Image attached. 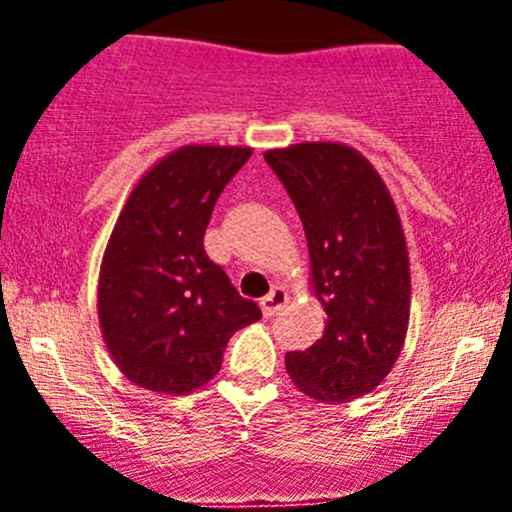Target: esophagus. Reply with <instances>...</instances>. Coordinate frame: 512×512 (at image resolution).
<instances>
[{"mask_svg": "<svg viewBox=\"0 0 512 512\" xmlns=\"http://www.w3.org/2000/svg\"><path fill=\"white\" fill-rule=\"evenodd\" d=\"M287 302H289L287 289H284V287H274L269 292V295H266L264 300H261V310H264L266 318H271V315H277V312L282 310V307L287 305Z\"/></svg>", "mask_w": 512, "mask_h": 512, "instance_id": "34e87169", "label": "esophagus"}]
</instances>
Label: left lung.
Wrapping results in <instances>:
<instances>
[{
  "label": "left lung",
  "instance_id": "1",
  "mask_svg": "<svg viewBox=\"0 0 512 512\" xmlns=\"http://www.w3.org/2000/svg\"><path fill=\"white\" fill-rule=\"evenodd\" d=\"M305 225L310 287L323 305L318 343L284 356L297 390L348 402L377 390L392 372L410 323V259L390 189L346 143L271 148Z\"/></svg>",
  "mask_w": 512,
  "mask_h": 512
}]
</instances>
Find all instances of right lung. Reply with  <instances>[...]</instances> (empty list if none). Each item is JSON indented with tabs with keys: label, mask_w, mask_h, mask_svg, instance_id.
<instances>
[{
	"label": "right lung",
	"mask_w": 512,
	"mask_h": 512,
	"mask_svg": "<svg viewBox=\"0 0 512 512\" xmlns=\"http://www.w3.org/2000/svg\"><path fill=\"white\" fill-rule=\"evenodd\" d=\"M241 146H182L140 176L104 248L97 284L102 338L143 390L189 395L220 372L230 336L261 320L205 253L225 184L251 158Z\"/></svg>",
	"instance_id": "1"
}]
</instances>
